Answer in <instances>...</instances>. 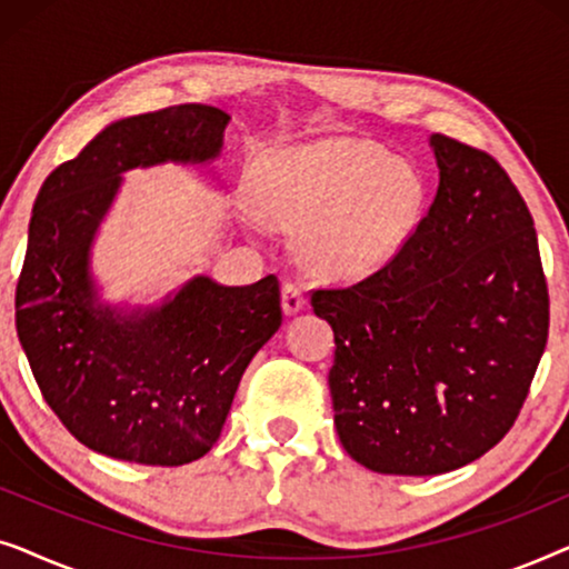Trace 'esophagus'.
Segmentation results:
<instances>
[{"instance_id": "34e87169", "label": "esophagus", "mask_w": 569, "mask_h": 569, "mask_svg": "<svg viewBox=\"0 0 569 569\" xmlns=\"http://www.w3.org/2000/svg\"><path fill=\"white\" fill-rule=\"evenodd\" d=\"M282 308H284L287 316L300 313V310L306 308V295H302L300 284L284 282V287H282Z\"/></svg>"}]
</instances>
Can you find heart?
<instances>
[{"label":"heart","mask_w":569,"mask_h":569,"mask_svg":"<svg viewBox=\"0 0 569 569\" xmlns=\"http://www.w3.org/2000/svg\"><path fill=\"white\" fill-rule=\"evenodd\" d=\"M425 204L409 162L368 139L331 137L271 154L261 207L279 228H306L302 256L329 277L357 279L386 267Z\"/></svg>","instance_id":"heart-1"}]
</instances>
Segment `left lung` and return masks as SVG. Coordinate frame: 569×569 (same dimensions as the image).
<instances>
[{
  "label": "left lung",
  "mask_w": 569,
  "mask_h": 569,
  "mask_svg": "<svg viewBox=\"0 0 569 569\" xmlns=\"http://www.w3.org/2000/svg\"><path fill=\"white\" fill-rule=\"evenodd\" d=\"M435 201L401 251L310 306L333 329V425L365 469L435 477L477 461L520 415L549 337L539 240L492 154L446 134Z\"/></svg>",
  "instance_id": "8db88e82"
}]
</instances>
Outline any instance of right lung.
<instances>
[{"label":"right lung","instance_id":"1","mask_svg":"<svg viewBox=\"0 0 569 569\" xmlns=\"http://www.w3.org/2000/svg\"><path fill=\"white\" fill-rule=\"evenodd\" d=\"M228 121L201 103L113 121L36 197L14 326L46 403L96 453L144 466L209 453L248 362L282 326L274 274L246 287L193 277L162 306L134 310L103 306L90 277L121 173L214 160Z\"/></svg>","mask_w":569,"mask_h":569}]
</instances>
